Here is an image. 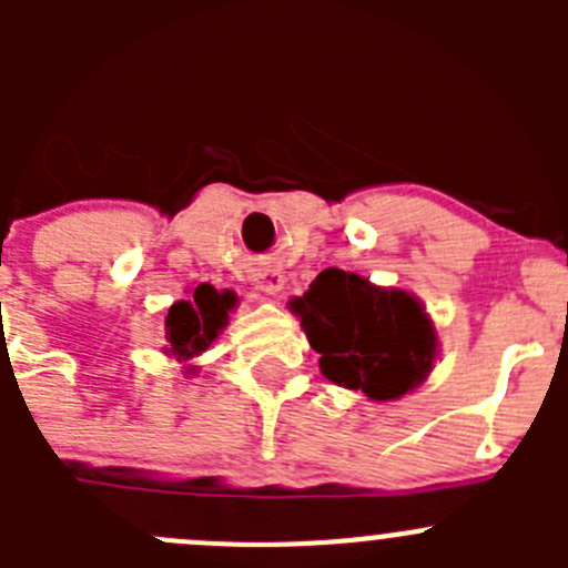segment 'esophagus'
I'll list each match as a JSON object with an SVG mask.
<instances>
[{"label":"esophagus","instance_id":"obj_1","mask_svg":"<svg viewBox=\"0 0 568 568\" xmlns=\"http://www.w3.org/2000/svg\"><path fill=\"white\" fill-rule=\"evenodd\" d=\"M255 288L263 291L266 296H277L280 291L285 288V274L280 268H263V272L255 274Z\"/></svg>","mask_w":568,"mask_h":568}]
</instances>
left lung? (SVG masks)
<instances>
[{
  "label": "left lung",
  "instance_id": "1",
  "mask_svg": "<svg viewBox=\"0 0 568 568\" xmlns=\"http://www.w3.org/2000/svg\"><path fill=\"white\" fill-rule=\"evenodd\" d=\"M324 376L374 400L415 390L437 354V335L420 302L385 291L343 268H324L305 296L291 302Z\"/></svg>",
  "mask_w": 568,
  "mask_h": 568
}]
</instances>
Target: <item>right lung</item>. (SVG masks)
I'll use <instances>...</instances> for the list:
<instances>
[{"label":"right lung","mask_w":568,"mask_h":568,"mask_svg":"<svg viewBox=\"0 0 568 568\" xmlns=\"http://www.w3.org/2000/svg\"><path fill=\"white\" fill-rule=\"evenodd\" d=\"M236 296L231 291H216L211 285H197L192 300L175 302L170 307L168 321V352L178 359H189L194 354L205 352L222 324L227 321V311L233 307Z\"/></svg>","instance_id":"right-lung-1"}]
</instances>
